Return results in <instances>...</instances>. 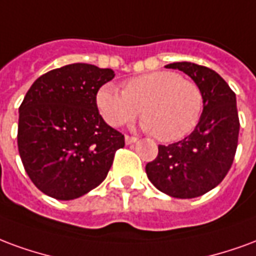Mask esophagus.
Instances as JSON below:
<instances>
[{
	"label": "esophagus",
	"instance_id": "34e87169",
	"mask_svg": "<svg viewBox=\"0 0 256 256\" xmlns=\"http://www.w3.org/2000/svg\"><path fill=\"white\" fill-rule=\"evenodd\" d=\"M136 140H138V138H136V136L126 135V144H132V143H135Z\"/></svg>",
	"mask_w": 256,
	"mask_h": 256
}]
</instances>
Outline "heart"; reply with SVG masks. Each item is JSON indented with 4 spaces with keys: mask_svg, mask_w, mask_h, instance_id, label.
Wrapping results in <instances>:
<instances>
[{
    "mask_svg": "<svg viewBox=\"0 0 256 256\" xmlns=\"http://www.w3.org/2000/svg\"><path fill=\"white\" fill-rule=\"evenodd\" d=\"M100 114L118 126L142 112V126L161 142H174L198 126L203 109L199 86L172 70L142 74L126 82L122 91L102 86L96 94Z\"/></svg>",
    "mask_w": 256,
    "mask_h": 256,
    "instance_id": "obj_1",
    "label": "heart"
}]
</instances>
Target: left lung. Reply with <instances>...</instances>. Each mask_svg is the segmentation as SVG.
Returning a JSON list of instances; mask_svg holds the SVG:
<instances>
[{
	"label": "left lung",
	"mask_w": 256,
	"mask_h": 256,
	"mask_svg": "<svg viewBox=\"0 0 256 256\" xmlns=\"http://www.w3.org/2000/svg\"><path fill=\"white\" fill-rule=\"evenodd\" d=\"M166 68L182 70L199 86L203 112L191 135L169 146H158V156L147 164L146 173L156 190L191 199L217 187L232 166L240 130L236 94L207 66L182 61Z\"/></svg>",
	"instance_id": "8db88e82"
}]
</instances>
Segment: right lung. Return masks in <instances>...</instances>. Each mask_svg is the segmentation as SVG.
I'll return each mask as SVG.
<instances>
[{"label":"right lung","mask_w":256,"mask_h":256,"mask_svg":"<svg viewBox=\"0 0 256 256\" xmlns=\"http://www.w3.org/2000/svg\"><path fill=\"white\" fill-rule=\"evenodd\" d=\"M109 68L70 64L34 82L18 108V147L35 187L58 200L83 196L108 176L124 135L106 124L96 94Z\"/></svg>","instance_id":"1"}]
</instances>
